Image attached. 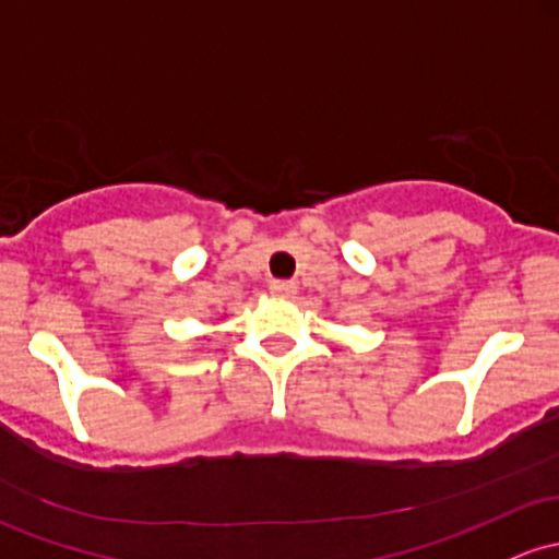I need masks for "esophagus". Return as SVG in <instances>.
<instances>
[{
    "label": "esophagus",
    "instance_id": "1",
    "mask_svg": "<svg viewBox=\"0 0 559 559\" xmlns=\"http://www.w3.org/2000/svg\"><path fill=\"white\" fill-rule=\"evenodd\" d=\"M270 292H273L275 297H292V294L297 292V286H294L292 281H270Z\"/></svg>",
    "mask_w": 559,
    "mask_h": 559
}]
</instances>
